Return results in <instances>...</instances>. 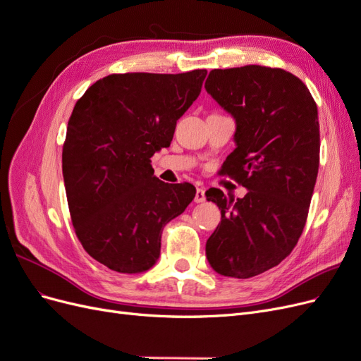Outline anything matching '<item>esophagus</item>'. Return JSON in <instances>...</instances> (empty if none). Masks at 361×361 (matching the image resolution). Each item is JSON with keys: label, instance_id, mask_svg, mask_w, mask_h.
I'll use <instances>...</instances> for the list:
<instances>
[{"label": "esophagus", "instance_id": "1", "mask_svg": "<svg viewBox=\"0 0 361 361\" xmlns=\"http://www.w3.org/2000/svg\"><path fill=\"white\" fill-rule=\"evenodd\" d=\"M206 200V195H204V190L202 187H197V190H195V197H194V202L195 203H203Z\"/></svg>", "mask_w": 361, "mask_h": 361}]
</instances>
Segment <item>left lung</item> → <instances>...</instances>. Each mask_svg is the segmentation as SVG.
<instances>
[{
	"label": "left lung",
	"instance_id": "1",
	"mask_svg": "<svg viewBox=\"0 0 361 361\" xmlns=\"http://www.w3.org/2000/svg\"><path fill=\"white\" fill-rule=\"evenodd\" d=\"M204 89L236 120V147L220 170L248 190L206 199L221 221L206 243L218 274L250 279L277 267L297 245L319 169L318 106L305 84L279 68L214 69Z\"/></svg>",
	"mask_w": 361,
	"mask_h": 361
}]
</instances>
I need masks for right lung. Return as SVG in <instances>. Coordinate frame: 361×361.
<instances>
[{"label":"right lung","instance_id":"right-lung-1","mask_svg":"<svg viewBox=\"0 0 361 361\" xmlns=\"http://www.w3.org/2000/svg\"><path fill=\"white\" fill-rule=\"evenodd\" d=\"M206 73H113L75 104L63 145L71 220L106 268L135 274L154 267L164 226L192 202V185L159 180L150 158L170 146Z\"/></svg>","mask_w":361,"mask_h":361}]
</instances>
